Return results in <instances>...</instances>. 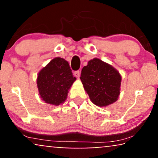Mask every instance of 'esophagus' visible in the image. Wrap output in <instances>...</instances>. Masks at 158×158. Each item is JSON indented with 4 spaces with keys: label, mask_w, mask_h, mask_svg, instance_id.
Segmentation results:
<instances>
[{
    "label": "esophagus",
    "mask_w": 158,
    "mask_h": 158,
    "mask_svg": "<svg viewBox=\"0 0 158 158\" xmlns=\"http://www.w3.org/2000/svg\"><path fill=\"white\" fill-rule=\"evenodd\" d=\"M74 76H75L76 77L79 78L80 77V71H79V70H77V71L74 72Z\"/></svg>",
    "instance_id": "34e87169"
}]
</instances>
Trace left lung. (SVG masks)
I'll use <instances>...</instances> for the list:
<instances>
[{"label":"left lung","instance_id":"left-lung-1","mask_svg":"<svg viewBox=\"0 0 158 158\" xmlns=\"http://www.w3.org/2000/svg\"><path fill=\"white\" fill-rule=\"evenodd\" d=\"M80 79L91 102L106 107L115 102L120 93V74L100 59H91L81 70Z\"/></svg>","mask_w":158,"mask_h":158}]
</instances>
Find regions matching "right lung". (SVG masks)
Wrapping results in <instances>:
<instances>
[{
	"mask_svg": "<svg viewBox=\"0 0 158 158\" xmlns=\"http://www.w3.org/2000/svg\"><path fill=\"white\" fill-rule=\"evenodd\" d=\"M76 79L68 61L56 57L38 74L37 86L40 97L46 103L59 106L66 100L68 90Z\"/></svg>",
	"mask_w": 158,
	"mask_h": 158,
	"instance_id": "right-lung-1",
	"label": "right lung"
}]
</instances>
